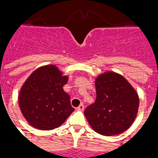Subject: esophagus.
<instances>
[{"label":"esophagus","instance_id":"34e87169","mask_svg":"<svg viewBox=\"0 0 158 158\" xmlns=\"http://www.w3.org/2000/svg\"><path fill=\"white\" fill-rule=\"evenodd\" d=\"M76 109L78 110V111H84V109H85V106H84V104H80Z\"/></svg>","mask_w":158,"mask_h":158}]
</instances>
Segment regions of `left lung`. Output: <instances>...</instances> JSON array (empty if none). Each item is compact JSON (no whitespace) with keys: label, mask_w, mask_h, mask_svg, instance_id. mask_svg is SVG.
Returning <instances> with one entry per match:
<instances>
[{"label":"left lung","mask_w":158,"mask_h":158,"mask_svg":"<svg viewBox=\"0 0 158 158\" xmlns=\"http://www.w3.org/2000/svg\"><path fill=\"white\" fill-rule=\"evenodd\" d=\"M95 85L96 102L85 110L87 121L102 135L122 134L136 118L139 109L138 93L123 76L113 71L99 74Z\"/></svg>","instance_id":"1"}]
</instances>
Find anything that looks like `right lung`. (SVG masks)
<instances>
[{
	"mask_svg": "<svg viewBox=\"0 0 158 158\" xmlns=\"http://www.w3.org/2000/svg\"><path fill=\"white\" fill-rule=\"evenodd\" d=\"M69 77L54 64L40 67L26 79L20 89L19 105L29 124L40 130L62 125L74 111L63 86Z\"/></svg>",
	"mask_w": 158,
	"mask_h": 158,
	"instance_id": "obj_1",
	"label": "right lung"
}]
</instances>
